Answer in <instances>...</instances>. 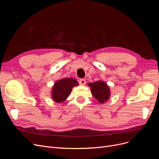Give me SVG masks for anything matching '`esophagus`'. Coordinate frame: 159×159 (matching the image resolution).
Returning <instances> with one entry per match:
<instances>
[{
  "label": "esophagus",
  "instance_id": "1",
  "mask_svg": "<svg viewBox=\"0 0 159 159\" xmlns=\"http://www.w3.org/2000/svg\"><path fill=\"white\" fill-rule=\"evenodd\" d=\"M85 79H80L79 80V84H80V85H85Z\"/></svg>",
  "mask_w": 159,
  "mask_h": 159
}]
</instances>
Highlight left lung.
Listing matches in <instances>:
<instances>
[{
	"mask_svg": "<svg viewBox=\"0 0 159 159\" xmlns=\"http://www.w3.org/2000/svg\"><path fill=\"white\" fill-rule=\"evenodd\" d=\"M89 86L91 88V93L99 102L103 103L109 99L110 90L107 84L102 81H98L92 84H89Z\"/></svg>",
	"mask_w": 159,
	"mask_h": 159,
	"instance_id": "8db88e82",
	"label": "left lung"
}]
</instances>
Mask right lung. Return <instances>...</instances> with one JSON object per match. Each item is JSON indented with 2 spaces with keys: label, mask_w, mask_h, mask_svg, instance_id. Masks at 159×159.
Instances as JSON below:
<instances>
[{
  "label": "right lung",
  "mask_w": 159,
  "mask_h": 159,
  "mask_svg": "<svg viewBox=\"0 0 159 159\" xmlns=\"http://www.w3.org/2000/svg\"><path fill=\"white\" fill-rule=\"evenodd\" d=\"M78 83L72 78H64L57 81L52 89V99L57 103L63 102L68 97L72 88Z\"/></svg>",
  "instance_id": "1"
}]
</instances>
